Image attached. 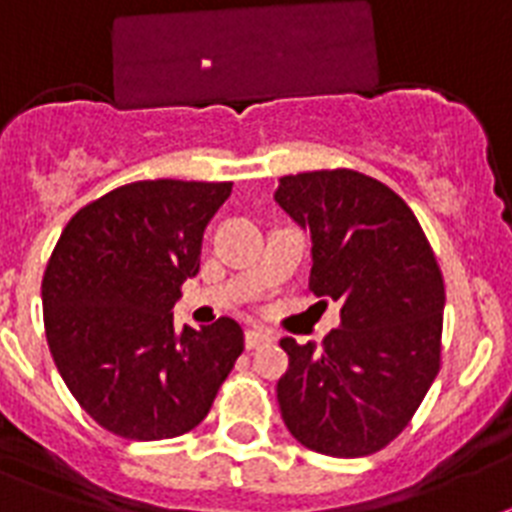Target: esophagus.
<instances>
[{"mask_svg": "<svg viewBox=\"0 0 512 512\" xmlns=\"http://www.w3.org/2000/svg\"><path fill=\"white\" fill-rule=\"evenodd\" d=\"M273 336L268 334V331H263V328H247V334H244V344H247V350H257V347H263V344H268Z\"/></svg>", "mask_w": 512, "mask_h": 512, "instance_id": "34e87169", "label": "esophagus"}]
</instances>
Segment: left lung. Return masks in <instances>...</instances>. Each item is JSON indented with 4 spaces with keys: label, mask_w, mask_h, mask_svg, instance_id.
<instances>
[{
    "label": "left lung",
    "mask_w": 512,
    "mask_h": 512,
    "mask_svg": "<svg viewBox=\"0 0 512 512\" xmlns=\"http://www.w3.org/2000/svg\"><path fill=\"white\" fill-rule=\"evenodd\" d=\"M276 202L310 228L313 294L342 302V326L321 350L281 339V418L307 450L373 455L413 421L442 368L444 278L434 249L405 199L357 170L284 176Z\"/></svg>",
    "instance_id": "1"
}]
</instances>
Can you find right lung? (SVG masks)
Wrapping results in <instances>:
<instances>
[{"label":"right lung","instance_id":"1","mask_svg":"<svg viewBox=\"0 0 512 512\" xmlns=\"http://www.w3.org/2000/svg\"><path fill=\"white\" fill-rule=\"evenodd\" d=\"M231 181H136L81 207L49 257L41 302L49 352L78 405L134 442L173 439L205 421L244 350L218 318L173 328V305L199 273L207 223Z\"/></svg>","mask_w":512,"mask_h":512}]
</instances>
